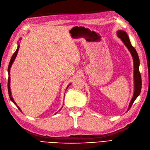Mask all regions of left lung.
<instances>
[{"mask_svg": "<svg viewBox=\"0 0 150 150\" xmlns=\"http://www.w3.org/2000/svg\"><path fill=\"white\" fill-rule=\"evenodd\" d=\"M117 36L120 38L123 43L125 44V45L127 47L129 52L133 57V61H134V95L132 96V98L131 101L129 105V108L127 111L131 108L132 105L134 103L135 100L137 98L141 93V86H142V81H141V76L139 70V59L138 55L135 48L133 47L131 45L130 40H129V36L127 34L125 33L124 31L119 30L117 32Z\"/></svg>", "mask_w": 150, "mask_h": 150, "instance_id": "8db88e82", "label": "left lung"}]
</instances>
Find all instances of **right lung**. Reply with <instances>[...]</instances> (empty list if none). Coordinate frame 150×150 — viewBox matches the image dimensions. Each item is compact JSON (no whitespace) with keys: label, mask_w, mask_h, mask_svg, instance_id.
Here are the masks:
<instances>
[{"label":"right lung","mask_w":150,"mask_h":150,"mask_svg":"<svg viewBox=\"0 0 150 150\" xmlns=\"http://www.w3.org/2000/svg\"><path fill=\"white\" fill-rule=\"evenodd\" d=\"M20 40H21V39H20ZM19 48V45L18 46L17 50H16V52H14V54L13 55V56H12V57H11V60H10L9 64V66H8V74H9V78H8V84H7V86H8V93H9V98H10L11 100L16 105V107H18V108L19 109V110L20 111H21V109H20V108L18 106L17 104H16V102H14V100L13 97H12V96H11V89H10V69H11V67L12 64H13V62L14 61V60H15V59H16V56H17V54H18V52ZM70 84H69L68 85L67 88H66V90L67 89V88L70 86Z\"/></svg>","instance_id":"right-lung-1"}]
</instances>
